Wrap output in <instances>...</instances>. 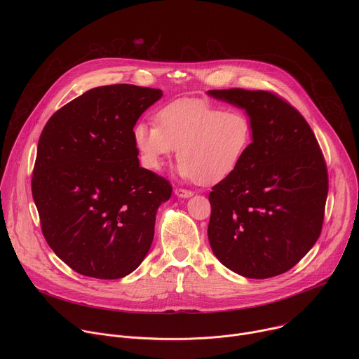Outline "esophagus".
Masks as SVG:
<instances>
[{"label":"esophagus","instance_id":"34e87169","mask_svg":"<svg viewBox=\"0 0 359 359\" xmlns=\"http://www.w3.org/2000/svg\"><path fill=\"white\" fill-rule=\"evenodd\" d=\"M175 194H176L177 197H182V198H189V197H191V196H193V191L186 190V189L176 187V189H175Z\"/></svg>","mask_w":359,"mask_h":359}]
</instances>
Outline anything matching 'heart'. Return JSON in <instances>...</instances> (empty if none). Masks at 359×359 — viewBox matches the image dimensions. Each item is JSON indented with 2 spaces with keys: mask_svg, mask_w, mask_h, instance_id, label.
I'll return each instance as SVG.
<instances>
[{
  "mask_svg": "<svg viewBox=\"0 0 359 359\" xmlns=\"http://www.w3.org/2000/svg\"><path fill=\"white\" fill-rule=\"evenodd\" d=\"M158 123L137 122L133 128L143 165L159 170L177 150V173L203 186L229 177L241 163L252 137L251 121L243 111H222L190 99L165 107L158 114Z\"/></svg>",
  "mask_w": 359,
  "mask_h": 359,
  "instance_id": "1",
  "label": "heart"
}]
</instances>
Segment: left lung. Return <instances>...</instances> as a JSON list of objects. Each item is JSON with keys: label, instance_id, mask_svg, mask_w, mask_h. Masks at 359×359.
Segmentation results:
<instances>
[{"label": "left lung", "instance_id": "1", "mask_svg": "<svg viewBox=\"0 0 359 359\" xmlns=\"http://www.w3.org/2000/svg\"><path fill=\"white\" fill-rule=\"evenodd\" d=\"M208 95L244 109L252 140L238 168L213 186L208 236L219 262L247 278L292 269L320 237L328 173L310 125L267 90Z\"/></svg>", "mask_w": 359, "mask_h": 359}]
</instances>
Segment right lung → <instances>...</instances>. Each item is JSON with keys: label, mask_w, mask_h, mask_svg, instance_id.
Returning <instances> with one entry per match:
<instances>
[{"label": "right lung", "mask_w": 359, "mask_h": 359, "mask_svg": "<svg viewBox=\"0 0 359 359\" xmlns=\"http://www.w3.org/2000/svg\"><path fill=\"white\" fill-rule=\"evenodd\" d=\"M162 95L128 83L97 86L57 111L41 133L31 184L42 234L82 276L122 278L151 245L172 186L140 168L133 128Z\"/></svg>", "instance_id": "right-lung-1"}]
</instances>
